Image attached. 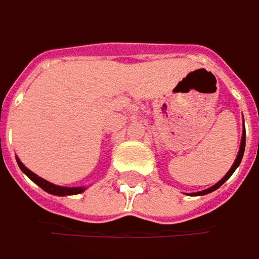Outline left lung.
Instances as JSON below:
<instances>
[{"label": "left lung", "mask_w": 259, "mask_h": 259, "mask_svg": "<svg viewBox=\"0 0 259 259\" xmlns=\"http://www.w3.org/2000/svg\"><path fill=\"white\" fill-rule=\"evenodd\" d=\"M243 151H245V130H243V136H242V141H240V149H239V153H238V157H236V160H235V163H233V166L230 167V170L227 172L226 175H225V178L223 179H220L215 185H213L211 188H208V189H204V191H200V192H195V194H191V195H205V194H208V192H213V191H215L217 188H220L225 182H226L227 179L232 176V174L236 170V167L239 166L240 160H242V157H243Z\"/></svg>", "instance_id": "left-lung-1"}]
</instances>
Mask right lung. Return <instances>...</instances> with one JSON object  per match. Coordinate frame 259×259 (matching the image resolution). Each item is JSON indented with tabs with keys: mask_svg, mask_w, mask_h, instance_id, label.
I'll return each mask as SVG.
<instances>
[{
	"mask_svg": "<svg viewBox=\"0 0 259 259\" xmlns=\"http://www.w3.org/2000/svg\"><path fill=\"white\" fill-rule=\"evenodd\" d=\"M17 163H19L20 169H21L24 174L27 175V176L32 179L36 185H39V187L42 188L44 191L49 192V194H52V195H74V194H80V192H83V191H84V188H65V187L54 185V184H51V182H48V181H45V179L39 178L37 175H34L33 172H30V170H29L23 163L20 162L19 159H17Z\"/></svg>",
	"mask_w": 259,
	"mask_h": 259,
	"instance_id": "right-lung-1",
	"label": "right lung"
}]
</instances>
